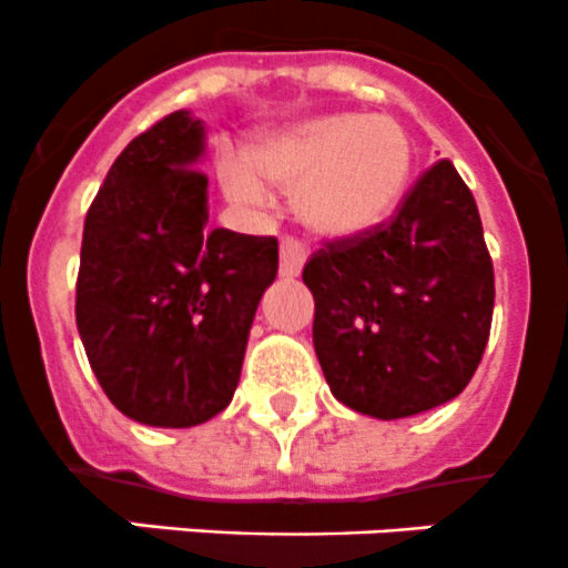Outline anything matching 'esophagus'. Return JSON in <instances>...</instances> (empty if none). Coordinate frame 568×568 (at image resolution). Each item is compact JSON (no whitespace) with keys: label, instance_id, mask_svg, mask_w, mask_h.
<instances>
[{"label":"esophagus","instance_id":"obj_1","mask_svg":"<svg viewBox=\"0 0 568 568\" xmlns=\"http://www.w3.org/2000/svg\"><path fill=\"white\" fill-rule=\"evenodd\" d=\"M303 262H306V248L297 240H282V251H278V271L284 278L301 276Z\"/></svg>","mask_w":568,"mask_h":568}]
</instances>
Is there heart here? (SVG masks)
Masks as SVG:
<instances>
[{
    "label": "heart",
    "instance_id": "1",
    "mask_svg": "<svg viewBox=\"0 0 568 568\" xmlns=\"http://www.w3.org/2000/svg\"><path fill=\"white\" fill-rule=\"evenodd\" d=\"M221 160V184L237 204H262L267 190L295 193L306 229L328 240L369 234L392 217L412 176V140L384 115L334 112L267 132Z\"/></svg>",
    "mask_w": 568,
    "mask_h": 568
}]
</instances>
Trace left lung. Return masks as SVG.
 <instances>
[{
    "label": "left lung",
    "mask_w": 568,
    "mask_h": 568,
    "mask_svg": "<svg viewBox=\"0 0 568 568\" xmlns=\"http://www.w3.org/2000/svg\"><path fill=\"white\" fill-rule=\"evenodd\" d=\"M303 284L320 367L353 412L414 417L473 381L491 331L494 267L450 160L419 176L389 223L312 254Z\"/></svg>",
    "instance_id": "obj_1"
}]
</instances>
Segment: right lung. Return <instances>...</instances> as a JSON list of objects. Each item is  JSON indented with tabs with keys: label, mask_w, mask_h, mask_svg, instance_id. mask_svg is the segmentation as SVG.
<instances>
[{
	"label": "right lung",
	"mask_w": 568,
	"mask_h": 568,
	"mask_svg": "<svg viewBox=\"0 0 568 568\" xmlns=\"http://www.w3.org/2000/svg\"><path fill=\"white\" fill-rule=\"evenodd\" d=\"M204 123L176 110L112 162L85 217L77 328L112 406L193 428L232 403L248 331L276 282V237L206 232Z\"/></svg>",
	"instance_id": "1"
}]
</instances>
